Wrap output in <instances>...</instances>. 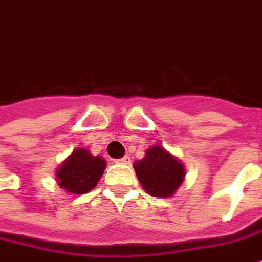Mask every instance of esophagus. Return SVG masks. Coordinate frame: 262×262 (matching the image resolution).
Listing matches in <instances>:
<instances>
[{"mask_svg": "<svg viewBox=\"0 0 262 262\" xmlns=\"http://www.w3.org/2000/svg\"><path fill=\"white\" fill-rule=\"evenodd\" d=\"M116 163H118V164H129V163H130V157L129 156L122 157V159L116 160Z\"/></svg>", "mask_w": 262, "mask_h": 262, "instance_id": "obj_1", "label": "esophagus"}]
</instances>
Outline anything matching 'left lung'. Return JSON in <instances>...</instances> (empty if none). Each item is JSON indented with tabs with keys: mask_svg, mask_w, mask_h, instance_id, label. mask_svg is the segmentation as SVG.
<instances>
[{
	"mask_svg": "<svg viewBox=\"0 0 262 262\" xmlns=\"http://www.w3.org/2000/svg\"><path fill=\"white\" fill-rule=\"evenodd\" d=\"M146 193L155 197H171L184 180V166L160 144L146 150L142 160L133 164Z\"/></svg>",
	"mask_w": 262,
	"mask_h": 262,
	"instance_id": "8db88e82",
	"label": "left lung"
}]
</instances>
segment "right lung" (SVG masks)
<instances>
[{
	"instance_id": "right-lung-1",
	"label": "right lung",
	"mask_w": 262,
	"mask_h": 262,
	"mask_svg": "<svg viewBox=\"0 0 262 262\" xmlns=\"http://www.w3.org/2000/svg\"><path fill=\"white\" fill-rule=\"evenodd\" d=\"M106 162L99 156H92L86 149L78 147L56 170V182L72 194L91 191L103 174Z\"/></svg>"
}]
</instances>
